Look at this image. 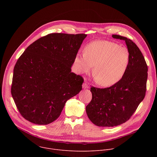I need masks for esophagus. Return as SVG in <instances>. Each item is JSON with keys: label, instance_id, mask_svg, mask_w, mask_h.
<instances>
[{"label": "esophagus", "instance_id": "34e87169", "mask_svg": "<svg viewBox=\"0 0 157 157\" xmlns=\"http://www.w3.org/2000/svg\"><path fill=\"white\" fill-rule=\"evenodd\" d=\"M87 87H88V85H87V84L86 82L82 84V88L83 89H86Z\"/></svg>", "mask_w": 157, "mask_h": 157}]
</instances>
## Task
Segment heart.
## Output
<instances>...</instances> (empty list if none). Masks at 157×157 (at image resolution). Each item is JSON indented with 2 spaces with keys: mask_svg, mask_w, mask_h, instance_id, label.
Listing matches in <instances>:
<instances>
[{
  "mask_svg": "<svg viewBox=\"0 0 157 157\" xmlns=\"http://www.w3.org/2000/svg\"><path fill=\"white\" fill-rule=\"evenodd\" d=\"M130 63V53L124 47L107 40L91 42L84 48V52L78 53L75 58L76 69L79 73L91 71L96 82L103 87L119 82L126 73Z\"/></svg>",
  "mask_w": 157,
  "mask_h": 157,
  "instance_id": "obj_1",
  "label": "heart"
}]
</instances>
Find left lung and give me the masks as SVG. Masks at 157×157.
<instances>
[{
	"label": "left lung",
	"instance_id": "8db88e82",
	"mask_svg": "<svg viewBox=\"0 0 157 157\" xmlns=\"http://www.w3.org/2000/svg\"><path fill=\"white\" fill-rule=\"evenodd\" d=\"M113 37L125 41L130 53L126 73L117 84L100 89L92 87V100L86 107L88 118L99 127H114L127 121L144 100L148 67L140 49L131 40L117 35Z\"/></svg>",
	"mask_w": 157,
	"mask_h": 157
}]
</instances>
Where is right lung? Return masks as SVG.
<instances>
[{
    "instance_id": "1",
    "label": "right lung",
    "mask_w": 157,
    "mask_h": 157,
    "mask_svg": "<svg viewBox=\"0 0 157 157\" xmlns=\"http://www.w3.org/2000/svg\"><path fill=\"white\" fill-rule=\"evenodd\" d=\"M86 34L51 33L32 43L13 69L11 93L28 121L47 125L58 118L66 101L82 89V78L71 67Z\"/></svg>"
}]
</instances>
